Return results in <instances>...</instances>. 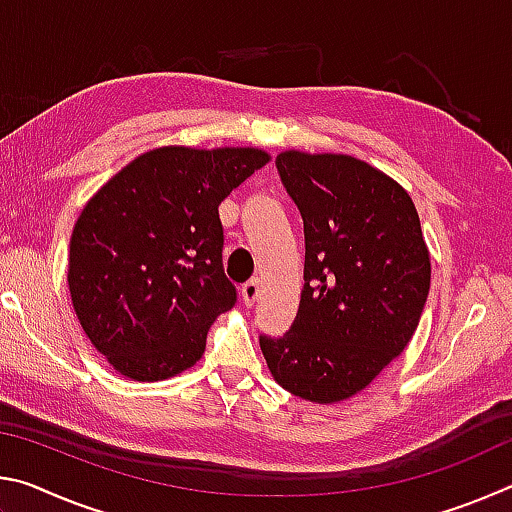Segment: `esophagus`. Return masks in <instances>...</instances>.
<instances>
[{"mask_svg":"<svg viewBox=\"0 0 512 512\" xmlns=\"http://www.w3.org/2000/svg\"><path fill=\"white\" fill-rule=\"evenodd\" d=\"M257 296H259V280H250L241 287V298H244L246 307H253Z\"/></svg>","mask_w":512,"mask_h":512,"instance_id":"esophagus-1","label":"esophagus"}]
</instances>
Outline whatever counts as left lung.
<instances>
[{
	"label": "left lung",
	"instance_id": "1",
	"mask_svg": "<svg viewBox=\"0 0 512 512\" xmlns=\"http://www.w3.org/2000/svg\"><path fill=\"white\" fill-rule=\"evenodd\" d=\"M275 167L305 223V287L289 332L259 345L289 393L343 402L418 329L431 282L420 216L402 185L352 155L284 151Z\"/></svg>",
	"mask_w": 512,
	"mask_h": 512
}]
</instances>
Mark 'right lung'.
<instances>
[{"instance_id":"obj_1","label":"right lung","mask_w":512,"mask_h":512,"mask_svg":"<svg viewBox=\"0 0 512 512\" xmlns=\"http://www.w3.org/2000/svg\"><path fill=\"white\" fill-rule=\"evenodd\" d=\"M271 160L259 149L162 146L115 173L83 207L67 284L83 332L135 381L203 357L207 329L235 307L219 205Z\"/></svg>"}]
</instances>
